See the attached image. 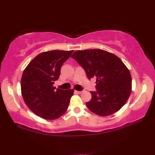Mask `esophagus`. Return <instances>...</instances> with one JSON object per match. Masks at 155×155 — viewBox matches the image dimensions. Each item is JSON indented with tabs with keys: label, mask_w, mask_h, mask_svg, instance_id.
Returning a JSON list of instances; mask_svg holds the SVG:
<instances>
[{
	"label": "esophagus",
	"mask_w": 155,
	"mask_h": 155,
	"mask_svg": "<svg viewBox=\"0 0 155 155\" xmlns=\"http://www.w3.org/2000/svg\"><path fill=\"white\" fill-rule=\"evenodd\" d=\"M75 92L76 93V94H81V93H82V91H78V90H75Z\"/></svg>",
	"instance_id": "1"
}]
</instances>
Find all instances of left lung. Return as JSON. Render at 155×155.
<instances>
[{"label": "left lung", "instance_id": "8db88e82", "mask_svg": "<svg viewBox=\"0 0 155 155\" xmlns=\"http://www.w3.org/2000/svg\"><path fill=\"white\" fill-rule=\"evenodd\" d=\"M71 58L82 66L87 78L96 79L97 91L90 92L92 98L86 103L89 110L103 117L120 110L132 92V77L123 61L101 49L75 51Z\"/></svg>", "mask_w": 155, "mask_h": 155}]
</instances>
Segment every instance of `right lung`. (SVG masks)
Returning a JSON list of instances; mask_svg holds the SVG:
<instances>
[{
    "mask_svg": "<svg viewBox=\"0 0 155 155\" xmlns=\"http://www.w3.org/2000/svg\"><path fill=\"white\" fill-rule=\"evenodd\" d=\"M74 51L43 52L32 59L23 72L21 90L26 105L42 119L53 120L66 112L74 90H62L53 86L61 68Z\"/></svg>",
    "mask_w": 155,
    "mask_h": 155,
    "instance_id": "add662e5",
    "label": "right lung"
}]
</instances>
